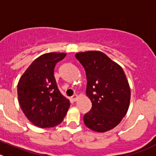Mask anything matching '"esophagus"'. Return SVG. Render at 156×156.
<instances>
[{
    "instance_id": "obj_1",
    "label": "esophagus",
    "mask_w": 156,
    "mask_h": 156,
    "mask_svg": "<svg viewBox=\"0 0 156 156\" xmlns=\"http://www.w3.org/2000/svg\"><path fill=\"white\" fill-rule=\"evenodd\" d=\"M78 96L77 95V94H74V95L71 97V99H72V101H76L77 100H78Z\"/></svg>"
}]
</instances>
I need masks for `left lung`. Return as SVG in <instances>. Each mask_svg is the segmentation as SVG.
Instances as JSON below:
<instances>
[{
    "instance_id": "8db88e82",
    "label": "left lung",
    "mask_w": 156,
    "mask_h": 156,
    "mask_svg": "<svg viewBox=\"0 0 156 156\" xmlns=\"http://www.w3.org/2000/svg\"><path fill=\"white\" fill-rule=\"evenodd\" d=\"M75 57L85 70L86 94L92 103L84 115L88 129L105 132L117 126L128 112L131 91L122 67L98 51L80 52Z\"/></svg>"
}]
</instances>
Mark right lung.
Returning <instances> with one entry per match:
<instances>
[{
	"label": "right lung",
	"mask_w": 156,
	"mask_h": 156,
	"mask_svg": "<svg viewBox=\"0 0 156 156\" xmlns=\"http://www.w3.org/2000/svg\"><path fill=\"white\" fill-rule=\"evenodd\" d=\"M65 53L44 54L27 68L17 84L18 101L30 122L40 128H51L63 121L69 100L58 90L54 70Z\"/></svg>",
	"instance_id": "right-lung-1"
}]
</instances>
